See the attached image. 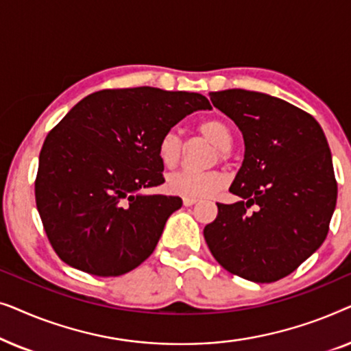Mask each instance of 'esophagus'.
<instances>
[{"label": "esophagus", "instance_id": "1", "mask_svg": "<svg viewBox=\"0 0 351 351\" xmlns=\"http://www.w3.org/2000/svg\"><path fill=\"white\" fill-rule=\"evenodd\" d=\"M196 201H198V199H196V198H186V196H185V198H182V203H184V206H193Z\"/></svg>", "mask_w": 351, "mask_h": 351}]
</instances>
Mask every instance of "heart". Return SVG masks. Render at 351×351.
Returning a JSON list of instances; mask_svg holds the SVG:
<instances>
[{
	"label": "heart",
	"instance_id": "heart-1",
	"mask_svg": "<svg viewBox=\"0 0 351 351\" xmlns=\"http://www.w3.org/2000/svg\"><path fill=\"white\" fill-rule=\"evenodd\" d=\"M201 136L213 143L215 153L210 156V161H225L228 156V150L232 147L233 134L232 129L223 119L209 118L204 119L196 128ZM158 160L166 169H176L180 165L184 156V142L176 131H166L156 143ZM225 185V177L219 171L190 172L182 171L169 176L167 179V190L174 195L186 196V198H199L209 196L219 191Z\"/></svg>",
	"mask_w": 351,
	"mask_h": 351
}]
</instances>
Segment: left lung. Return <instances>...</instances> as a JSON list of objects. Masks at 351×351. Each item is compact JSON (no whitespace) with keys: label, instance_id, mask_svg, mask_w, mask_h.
Instances as JSON below:
<instances>
[{"label":"left lung","instance_id":"8db88e82","mask_svg":"<svg viewBox=\"0 0 351 351\" xmlns=\"http://www.w3.org/2000/svg\"><path fill=\"white\" fill-rule=\"evenodd\" d=\"M243 132L244 160L230 191L204 227L215 261L232 275L273 282L291 275L328 237L337 201L332 158L310 113L244 89L209 93Z\"/></svg>","mask_w":351,"mask_h":351}]
</instances>
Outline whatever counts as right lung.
I'll return each mask as SVG.
<instances>
[{"instance_id":"add662e5","label":"right lung","mask_w":351,"mask_h":351,"mask_svg":"<svg viewBox=\"0 0 351 351\" xmlns=\"http://www.w3.org/2000/svg\"><path fill=\"white\" fill-rule=\"evenodd\" d=\"M210 110L196 93L104 89L80 100L43 143L35 199L66 265L119 276L152 256L179 196L142 195L165 182L156 143L182 118Z\"/></svg>"}]
</instances>
